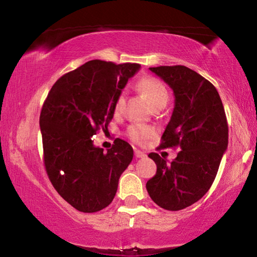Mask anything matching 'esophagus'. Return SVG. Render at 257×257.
<instances>
[{
    "instance_id": "1",
    "label": "esophagus",
    "mask_w": 257,
    "mask_h": 257,
    "mask_svg": "<svg viewBox=\"0 0 257 257\" xmlns=\"http://www.w3.org/2000/svg\"><path fill=\"white\" fill-rule=\"evenodd\" d=\"M135 157H136V158H145L146 154L144 153V152H142V151L136 150V151H135Z\"/></svg>"
}]
</instances>
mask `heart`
Returning a JSON list of instances; mask_svg holds the SVG:
<instances>
[{
    "label": "heart",
    "instance_id": "b5f03b06",
    "mask_svg": "<svg viewBox=\"0 0 257 257\" xmlns=\"http://www.w3.org/2000/svg\"><path fill=\"white\" fill-rule=\"evenodd\" d=\"M136 87L140 93L144 94V97L146 98V100L153 108L167 104L168 91L165 84L156 77H143L137 82ZM124 103V96L119 94L113 104V112L115 114H119L122 111ZM153 135L154 131L152 127L143 125H132L130 126L127 131L128 138L137 144H143Z\"/></svg>",
    "mask_w": 257,
    "mask_h": 257
}]
</instances>
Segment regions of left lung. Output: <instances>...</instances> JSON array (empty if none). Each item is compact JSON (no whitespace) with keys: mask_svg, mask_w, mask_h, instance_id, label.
<instances>
[{"mask_svg":"<svg viewBox=\"0 0 257 257\" xmlns=\"http://www.w3.org/2000/svg\"><path fill=\"white\" fill-rule=\"evenodd\" d=\"M173 90L174 110L159 149L179 147L172 163L158 153L149 157L157 173L146 184L151 199L167 210L199 201L216 177L228 146V122L215 86L184 65L150 68Z\"/></svg>","mask_w":257,"mask_h":257,"instance_id":"left-lung-1","label":"left lung"}]
</instances>
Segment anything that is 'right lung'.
I'll list each match as a JSON object with an SVG mask.
<instances>
[{
  "mask_svg": "<svg viewBox=\"0 0 257 257\" xmlns=\"http://www.w3.org/2000/svg\"><path fill=\"white\" fill-rule=\"evenodd\" d=\"M137 63L86 62L63 75L49 91L40 115L44 166L58 194L83 213L99 212L113 200L133 149L117 138L105 153L91 137L113 118V104Z\"/></svg>",
  "mask_w": 257,
  "mask_h": 257,
  "instance_id": "right-lung-1",
  "label": "right lung"
}]
</instances>
